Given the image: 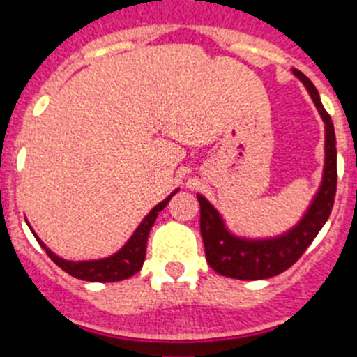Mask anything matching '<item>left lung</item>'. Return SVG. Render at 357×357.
Here are the masks:
<instances>
[{"mask_svg": "<svg viewBox=\"0 0 357 357\" xmlns=\"http://www.w3.org/2000/svg\"><path fill=\"white\" fill-rule=\"evenodd\" d=\"M293 75L304 84L326 125V159L320 188L298 223L273 238H243L232 234L216 207L206 197L197 195L200 202V232L206 247V259L220 275L239 280H259L286 272L313 243L333 211L338 182L334 125L321 105L313 82L298 69H293Z\"/></svg>", "mask_w": 357, "mask_h": 357, "instance_id": "left-lung-1", "label": "left lung"}]
</instances>
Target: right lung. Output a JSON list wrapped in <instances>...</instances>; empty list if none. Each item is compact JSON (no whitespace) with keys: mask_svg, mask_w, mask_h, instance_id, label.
Wrapping results in <instances>:
<instances>
[{"mask_svg":"<svg viewBox=\"0 0 357 357\" xmlns=\"http://www.w3.org/2000/svg\"><path fill=\"white\" fill-rule=\"evenodd\" d=\"M175 193H178V189H175L169 197L164 198L160 204H157L146 216L143 218V222L139 223V227L134 230V234L128 238V241L119 248L116 254L109 255V257H102V259H89V261H68L62 259L55 252L50 250L39 238L33 232L36 239L39 241L40 247L46 250V254L50 255V259L61 266L66 273L77 277L82 280H89V282H116V280H125L128 277L135 275L143 268L144 257H146V241L148 234H150L151 225L155 223L157 216H159L160 211L168 206V202L172 200V197ZM30 227V225H28Z\"/></svg>","mask_w":357,"mask_h":357,"instance_id":"right-lung-1","label":"right lung"}]
</instances>
